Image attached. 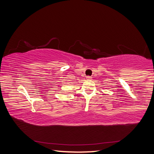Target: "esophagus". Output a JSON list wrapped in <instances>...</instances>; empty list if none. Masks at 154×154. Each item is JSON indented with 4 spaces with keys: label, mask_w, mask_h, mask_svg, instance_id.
<instances>
[{
    "label": "esophagus",
    "mask_w": 154,
    "mask_h": 154,
    "mask_svg": "<svg viewBox=\"0 0 154 154\" xmlns=\"http://www.w3.org/2000/svg\"><path fill=\"white\" fill-rule=\"evenodd\" d=\"M87 80H92V77L91 76H87Z\"/></svg>",
    "instance_id": "obj_1"
}]
</instances>
